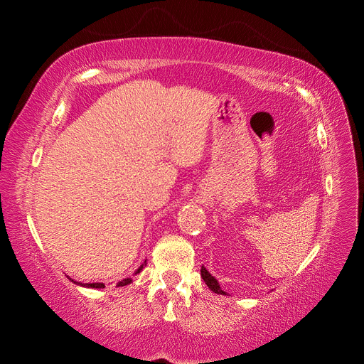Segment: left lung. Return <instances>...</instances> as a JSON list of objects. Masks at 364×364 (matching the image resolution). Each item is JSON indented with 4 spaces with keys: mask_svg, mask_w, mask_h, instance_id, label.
<instances>
[{
    "mask_svg": "<svg viewBox=\"0 0 364 364\" xmlns=\"http://www.w3.org/2000/svg\"><path fill=\"white\" fill-rule=\"evenodd\" d=\"M200 273H202V279L205 281V284L208 285V289H209V290L214 291V293H217V294H226V291H223V290H222V287H220L218 281L213 277L211 273H209V272L206 270V267H205V266H202Z\"/></svg>",
    "mask_w": 364,
    "mask_h": 364,
    "instance_id": "1",
    "label": "left lung"
}]
</instances>
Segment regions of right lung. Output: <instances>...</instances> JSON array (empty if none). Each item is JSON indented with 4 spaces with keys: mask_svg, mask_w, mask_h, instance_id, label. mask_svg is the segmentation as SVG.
I'll use <instances>...</instances> for the list:
<instances>
[{
    "mask_svg": "<svg viewBox=\"0 0 364 364\" xmlns=\"http://www.w3.org/2000/svg\"><path fill=\"white\" fill-rule=\"evenodd\" d=\"M147 264V259L141 264V266L136 269V272L134 273V274H138L142 269H144V266ZM68 279L71 281V282H74L75 285H80V287H85V289H105V284L103 282H92V284H83V282H79V281H74V279H71L70 277H68ZM132 282V278H126V279H123V281H119L118 284H117V287H124V285H129Z\"/></svg>",
    "mask_w": 364,
    "mask_h": 364,
    "instance_id": "right-lung-1",
    "label": "right lung"
}]
</instances>
